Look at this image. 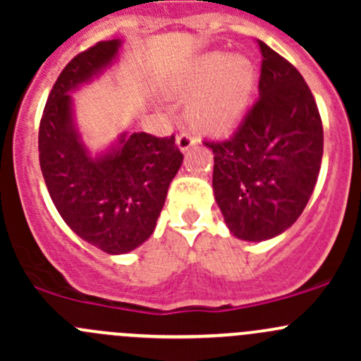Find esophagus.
Returning <instances> with one entry per match:
<instances>
[{
    "instance_id": "obj_1",
    "label": "esophagus",
    "mask_w": 361,
    "mask_h": 361,
    "mask_svg": "<svg viewBox=\"0 0 361 361\" xmlns=\"http://www.w3.org/2000/svg\"><path fill=\"white\" fill-rule=\"evenodd\" d=\"M194 145H195V140H194V136H192V134H188V133L178 134V137H176V147L180 148V152L190 150V148L194 147Z\"/></svg>"
}]
</instances>
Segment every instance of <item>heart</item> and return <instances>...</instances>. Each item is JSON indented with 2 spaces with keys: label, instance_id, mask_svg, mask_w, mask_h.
I'll return each mask as SVG.
<instances>
[{
  "label": "heart",
  "instance_id": "b5f03b06",
  "mask_svg": "<svg viewBox=\"0 0 361 361\" xmlns=\"http://www.w3.org/2000/svg\"><path fill=\"white\" fill-rule=\"evenodd\" d=\"M255 68L241 54L213 52L199 57L176 85V96L195 97L188 116L195 129L207 134L231 130L250 103Z\"/></svg>",
  "mask_w": 361,
  "mask_h": 361
}]
</instances>
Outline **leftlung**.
<instances>
[{
	"instance_id": "1",
	"label": "left lung",
	"mask_w": 361,
	"mask_h": 361,
	"mask_svg": "<svg viewBox=\"0 0 361 361\" xmlns=\"http://www.w3.org/2000/svg\"><path fill=\"white\" fill-rule=\"evenodd\" d=\"M258 101L214 154L213 192L228 231L267 241L297 221L314 190L323 157L318 106L300 73L260 42Z\"/></svg>"
}]
</instances>
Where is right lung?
Here are the masks:
<instances>
[{
    "instance_id": "right-lung-1",
    "label": "right lung",
    "mask_w": 361,
    "mask_h": 361,
    "mask_svg": "<svg viewBox=\"0 0 361 361\" xmlns=\"http://www.w3.org/2000/svg\"><path fill=\"white\" fill-rule=\"evenodd\" d=\"M120 47L122 39L99 42L63 69L38 134L39 166L54 206L78 238L110 255L129 253L154 234L183 162L174 136L122 133L96 154L83 141L71 94L111 68Z\"/></svg>"
}]
</instances>
